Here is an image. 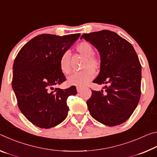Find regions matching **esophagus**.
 Masks as SVG:
<instances>
[{"instance_id": "esophagus-1", "label": "esophagus", "mask_w": 157, "mask_h": 157, "mask_svg": "<svg viewBox=\"0 0 157 157\" xmlns=\"http://www.w3.org/2000/svg\"><path fill=\"white\" fill-rule=\"evenodd\" d=\"M82 90V89L81 88V87H79V86H77V91L78 92H80Z\"/></svg>"}]
</instances>
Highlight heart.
Returning a JSON list of instances; mask_svg holds the SVG:
<instances>
[{
    "instance_id": "1",
    "label": "heart",
    "mask_w": 157,
    "mask_h": 157,
    "mask_svg": "<svg viewBox=\"0 0 157 157\" xmlns=\"http://www.w3.org/2000/svg\"><path fill=\"white\" fill-rule=\"evenodd\" d=\"M75 49L77 52L85 57L82 64V68L85 69L74 73L69 76L68 83L78 86H84L94 78V71H98L100 68L101 59L100 56L94 54V48L89 42H81L77 45ZM59 67L63 73L69 74L71 73V55L69 52H63L61 56Z\"/></svg>"
}]
</instances>
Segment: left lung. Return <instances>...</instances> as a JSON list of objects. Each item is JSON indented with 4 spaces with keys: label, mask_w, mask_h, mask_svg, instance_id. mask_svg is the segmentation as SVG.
<instances>
[{
    "label": "left lung",
    "mask_w": 157,
    "mask_h": 157,
    "mask_svg": "<svg viewBox=\"0 0 157 157\" xmlns=\"http://www.w3.org/2000/svg\"><path fill=\"white\" fill-rule=\"evenodd\" d=\"M96 48L101 66L94 83L106 84L105 91H92L87 100L89 113L107 126L119 125L128 119L140 97L141 66L132 45L114 32L102 30L84 34Z\"/></svg>",
    "instance_id": "obj_1"
}]
</instances>
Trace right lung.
Returning <instances> with one entry per match:
<instances>
[{
    "mask_svg": "<svg viewBox=\"0 0 157 157\" xmlns=\"http://www.w3.org/2000/svg\"><path fill=\"white\" fill-rule=\"evenodd\" d=\"M79 36L40 34L24 45L15 58L12 86L18 108L40 128H51L64 121L69 109L67 98L77 94L75 86L65 90L54 86L66 80L60 57Z\"/></svg>",
    "mask_w": 157,
    "mask_h": 157,
    "instance_id": "obj_1",
    "label": "right lung"
}]
</instances>
